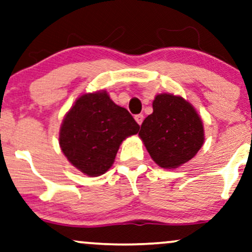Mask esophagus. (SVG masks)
Returning a JSON list of instances; mask_svg holds the SVG:
<instances>
[{
    "instance_id": "34e87169",
    "label": "esophagus",
    "mask_w": 252,
    "mask_h": 252,
    "mask_svg": "<svg viewBox=\"0 0 252 252\" xmlns=\"http://www.w3.org/2000/svg\"><path fill=\"white\" fill-rule=\"evenodd\" d=\"M135 120H136V122L138 123L139 126H141L142 122H143V120H144V115H143V114H138V115L135 116Z\"/></svg>"
}]
</instances>
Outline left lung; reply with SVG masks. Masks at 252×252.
<instances>
[{"label":"left lung","mask_w":252,"mask_h":252,"mask_svg":"<svg viewBox=\"0 0 252 252\" xmlns=\"http://www.w3.org/2000/svg\"><path fill=\"white\" fill-rule=\"evenodd\" d=\"M152 107L154 113L143 121L139 137L156 164L176 168L201 149V119L187 101L171 94L157 95Z\"/></svg>","instance_id":"8db88e82"}]
</instances>
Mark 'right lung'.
I'll return each instance as SVG.
<instances>
[{
	"mask_svg": "<svg viewBox=\"0 0 252 252\" xmlns=\"http://www.w3.org/2000/svg\"><path fill=\"white\" fill-rule=\"evenodd\" d=\"M138 130L131 114L114 103L106 92L85 94L63 119L59 144L78 170L96 177L113 165L123 139Z\"/></svg>",
	"mask_w": 252,
	"mask_h": 252,
	"instance_id": "obj_1",
	"label": "right lung"
}]
</instances>
